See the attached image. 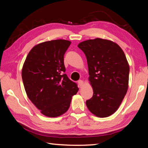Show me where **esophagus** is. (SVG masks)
Wrapping results in <instances>:
<instances>
[{"label":"esophagus","instance_id":"34e87169","mask_svg":"<svg viewBox=\"0 0 148 148\" xmlns=\"http://www.w3.org/2000/svg\"><path fill=\"white\" fill-rule=\"evenodd\" d=\"M78 84H79V87L81 88V86L83 85V81L82 80H79V81H78Z\"/></svg>","mask_w":148,"mask_h":148}]
</instances>
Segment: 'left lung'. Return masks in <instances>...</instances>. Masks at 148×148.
Wrapping results in <instances>:
<instances>
[{"mask_svg": "<svg viewBox=\"0 0 148 148\" xmlns=\"http://www.w3.org/2000/svg\"><path fill=\"white\" fill-rule=\"evenodd\" d=\"M78 48L86 55L93 90L87 108L98 117H108L117 111L127 92L130 68L126 56L117 44L100 38L81 42Z\"/></svg>", "mask_w": 148, "mask_h": 148, "instance_id": "obj_1", "label": "left lung"}]
</instances>
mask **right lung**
<instances>
[{
	"label": "right lung",
	"mask_w": 148,
	"mask_h": 148,
	"mask_svg": "<svg viewBox=\"0 0 148 148\" xmlns=\"http://www.w3.org/2000/svg\"><path fill=\"white\" fill-rule=\"evenodd\" d=\"M71 42L53 40L35 46L22 69L27 95L42 114L57 117L67 111L77 84L65 74L64 57Z\"/></svg>",
	"instance_id": "obj_1"
}]
</instances>
